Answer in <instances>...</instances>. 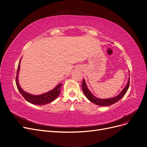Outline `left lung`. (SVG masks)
<instances>
[{
	"label": "left lung",
	"instance_id": "left-lung-1",
	"mask_svg": "<svg viewBox=\"0 0 147 147\" xmlns=\"http://www.w3.org/2000/svg\"><path fill=\"white\" fill-rule=\"evenodd\" d=\"M129 84H130V77L128 78V81L127 82L126 86L124 88V89L121 91V92L118 95L116 96L115 97L111 98H108V99H100V98H98L96 96H94L90 92V91L89 90V89H88V87L86 83V81L84 79L83 80V83H82V90H83L85 96L90 101L92 102L93 103L95 104L98 105H101V106H107V105H112L115 102H118L125 95V94L126 93L128 89Z\"/></svg>",
	"mask_w": 147,
	"mask_h": 147
}]
</instances>
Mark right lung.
Segmentation results:
<instances>
[{"mask_svg":"<svg viewBox=\"0 0 147 147\" xmlns=\"http://www.w3.org/2000/svg\"><path fill=\"white\" fill-rule=\"evenodd\" d=\"M20 61L19 63L18 68H17V77H16V85H17V89H18L20 93L22 94V95L24 97V98L26 99V100L28 102H30L32 104L39 105L49 104L53 101L54 100H55V99L58 96V95H60L62 84L59 83L54 88V89L48 92L45 93L43 94H41V95H32V94L28 93L25 92L22 89L19 83L18 74L19 73V70H20Z\"/></svg>","mask_w":147,"mask_h":147,"instance_id":"add662e5","label":"right lung"}]
</instances>
